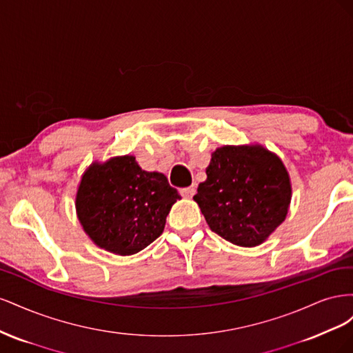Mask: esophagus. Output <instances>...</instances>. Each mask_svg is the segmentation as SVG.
Instances as JSON below:
<instances>
[{"label":"esophagus","instance_id":"34e87169","mask_svg":"<svg viewBox=\"0 0 353 353\" xmlns=\"http://www.w3.org/2000/svg\"><path fill=\"white\" fill-rule=\"evenodd\" d=\"M181 194H183L187 199H191L196 194V185H190V187L183 188V190H181Z\"/></svg>","mask_w":353,"mask_h":353}]
</instances>
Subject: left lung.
<instances>
[{"mask_svg":"<svg viewBox=\"0 0 353 353\" xmlns=\"http://www.w3.org/2000/svg\"><path fill=\"white\" fill-rule=\"evenodd\" d=\"M193 197L213 232L254 248L285 219L292 184L281 159L262 145H223L212 153Z\"/></svg>","mask_w":353,"mask_h":353,"instance_id":"8db88e82","label":"left lung"}]
</instances>
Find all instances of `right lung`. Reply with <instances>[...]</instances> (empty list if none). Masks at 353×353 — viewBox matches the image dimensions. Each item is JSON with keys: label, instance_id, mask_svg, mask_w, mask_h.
Wrapping results in <instances>:
<instances>
[{"label": "right lung", "instance_id": "add662e5", "mask_svg": "<svg viewBox=\"0 0 353 353\" xmlns=\"http://www.w3.org/2000/svg\"><path fill=\"white\" fill-rule=\"evenodd\" d=\"M179 199L163 174L143 170L134 156H119L85 170L77 213L99 248L130 256L163 232L168 213Z\"/></svg>", "mask_w": 353, "mask_h": 353}]
</instances>
